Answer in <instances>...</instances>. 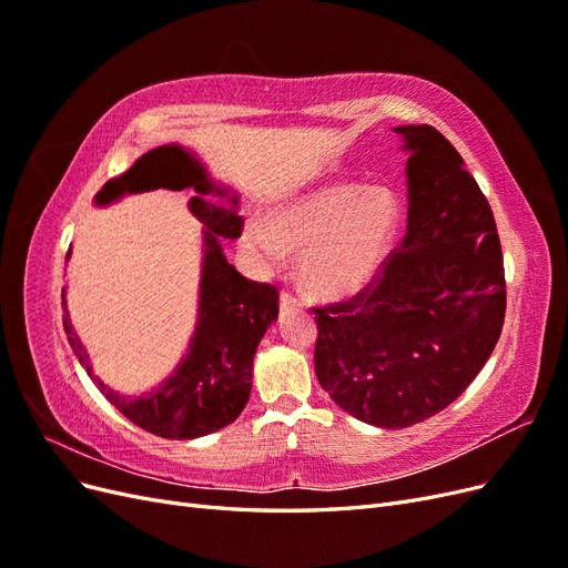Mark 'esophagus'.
<instances>
[{
    "mask_svg": "<svg viewBox=\"0 0 568 568\" xmlns=\"http://www.w3.org/2000/svg\"><path fill=\"white\" fill-rule=\"evenodd\" d=\"M280 305H282L284 311H286V307H303V301L294 294V291L284 288V291H282V296H280Z\"/></svg>",
    "mask_w": 568,
    "mask_h": 568,
    "instance_id": "34e87169",
    "label": "esophagus"
}]
</instances>
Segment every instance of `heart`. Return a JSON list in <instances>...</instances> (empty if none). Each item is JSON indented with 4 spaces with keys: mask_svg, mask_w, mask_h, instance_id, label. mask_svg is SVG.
Here are the masks:
<instances>
[{
    "mask_svg": "<svg viewBox=\"0 0 568 568\" xmlns=\"http://www.w3.org/2000/svg\"><path fill=\"white\" fill-rule=\"evenodd\" d=\"M400 227L393 189L332 182L270 213V227L248 222L242 244L261 270H274L284 253H301V277L315 294L346 296L363 288L388 257Z\"/></svg>",
    "mask_w": 568,
    "mask_h": 568,
    "instance_id": "obj_1",
    "label": "heart"
}]
</instances>
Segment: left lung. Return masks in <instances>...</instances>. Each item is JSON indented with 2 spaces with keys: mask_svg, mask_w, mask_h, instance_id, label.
<instances>
[{
  "mask_svg": "<svg viewBox=\"0 0 568 568\" xmlns=\"http://www.w3.org/2000/svg\"><path fill=\"white\" fill-rule=\"evenodd\" d=\"M409 151L407 234L355 296L313 307L315 374L359 422L438 415L500 338L507 284L490 203L432 125L395 128Z\"/></svg>",
  "mask_w": 568,
  "mask_h": 568,
  "instance_id": "obj_1",
  "label": "left lung"
}]
</instances>
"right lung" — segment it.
<instances>
[{
	"instance_id": "obj_1",
	"label": "right lung",
	"mask_w": 568,
	"mask_h": 568,
	"mask_svg": "<svg viewBox=\"0 0 568 568\" xmlns=\"http://www.w3.org/2000/svg\"><path fill=\"white\" fill-rule=\"evenodd\" d=\"M192 189V211L205 225V257L201 277V313L192 348L180 369L165 384L146 395H120L92 374L90 359L73 332L71 317L63 303V329L71 346L88 369L92 382L123 415L161 438L189 440L232 424L248 403L253 379V355L267 326L277 317L280 291L272 284L251 282L227 261L217 239H239L244 232V217L234 209H220L203 196H227L215 186L205 170L180 146H159L136 161L128 173L109 180L97 194V203H109L132 192L149 189ZM236 205V199H230Z\"/></svg>"
}]
</instances>
